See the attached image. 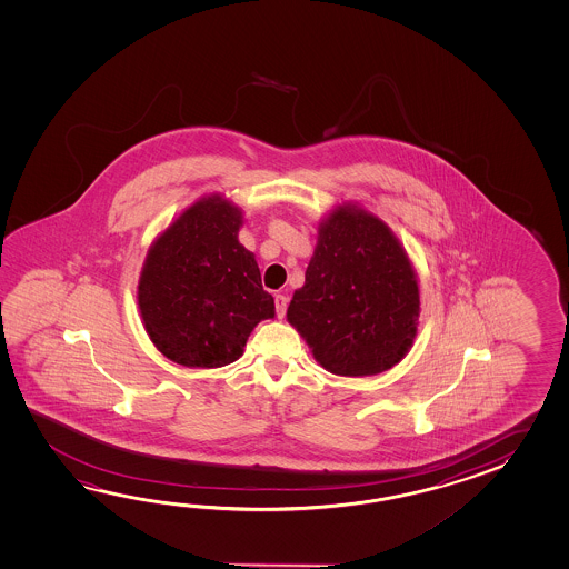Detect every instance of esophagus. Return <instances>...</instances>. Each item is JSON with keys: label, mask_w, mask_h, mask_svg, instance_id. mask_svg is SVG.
<instances>
[{"label": "esophagus", "mask_w": 569, "mask_h": 569, "mask_svg": "<svg viewBox=\"0 0 569 569\" xmlns=\"http://www.w3.org/2000/svg\"><path fill=\"white\" fill-rule=\"evenodd\" d=\"M274 302H277V315H279L280 319H282L284 313H287L289 297H287V295H277V297H274Z\"/></svg>", "instance_id": "1"}]
</instances>
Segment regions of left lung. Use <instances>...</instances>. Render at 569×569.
Here are the masks:
<instances>
[{"label":"left lung","instance_id":"1","mask_svg":"<svg viewBox=\"0 0 569 569\" xmlns=\"http://www.w3.org/2000/svg\"><path fill=\"white\" fill-rule=\"evenodd\" d=\"M417 317V277L387 223L356 206L329 213L287 311L315 360L331 375H380L407 356Z\"/></svg>","mask_w":569,"mask_h":569}]
</instances>
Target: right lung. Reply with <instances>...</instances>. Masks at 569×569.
<instances>
[{"label":"right lung","mask_w":569,"mask_h":569,"mask_svg":"<svg viewBox=\"0 0 569 569\" xmlns=\"http://www.w3.org/2000/svg\"><path fill=\"white\" fill-rule=\"evenodd\" d=\"M242 211L211 194L189 207L152 243L138 282L146 331L172 362L221 368L236 362L274 299L252 252L238 240Z\"/></svg>","instance_id":"right-lung-1"}]
</instances>
